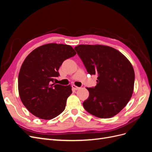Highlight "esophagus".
<instances>
[{"label": "esophagus", "instance_id": "obj_1", "mask_svg": "<svg viewBox=\"0 0 152 152\" xmlns=\"http://www.w3.org/2000/svg\"><path fill=\"white\" fill-rule=\"evenodd\" d=\"M72 88H73V89H74V90H78V89H80V87H77V86H75V85H72Z\"/></svg>", "mask_w": 152, "mask_h": 152}]
</instances>
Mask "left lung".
Here are the masks:
<instances>
[{
  "label": "left lung",
  "mask_w": 152,
  "mask_h": 152,
  "mask_svg": "<svg viewBox=\"0 0 152 152\" xmlns=\"http://www.w3.org/2000/svg\"><path fill=\"white\" fill-rule=\"evenodd\" d=\"M74 49L88 73L98 75L96 86L87 88L89 96L84 108L99 118L115 116L126 107L134 90L131 63L118 50L106 45L82 44Z\"/></svg>",
  "instance_id": "1"
}]
</instances>
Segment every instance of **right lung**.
Segmentation results:
<instances>
[{"instance_id": "add662e5", "label": "right lung", "mask_w": 152, "mask_h": 152, "mask_svg": "<svg viewBox=\"0 0 152 152\" xmlns=\"http://www.w3.org/2000/svg\"><path fill=\"white\" fill-rule=\"evenodd\" d=\"M76 52L70 45L48 44L36 48L23 63L18 75V91L23 104L35 116L50 120L61 113L72 91L70 85L54 83L65 59Z\"/></svg>"}]
</instances>
